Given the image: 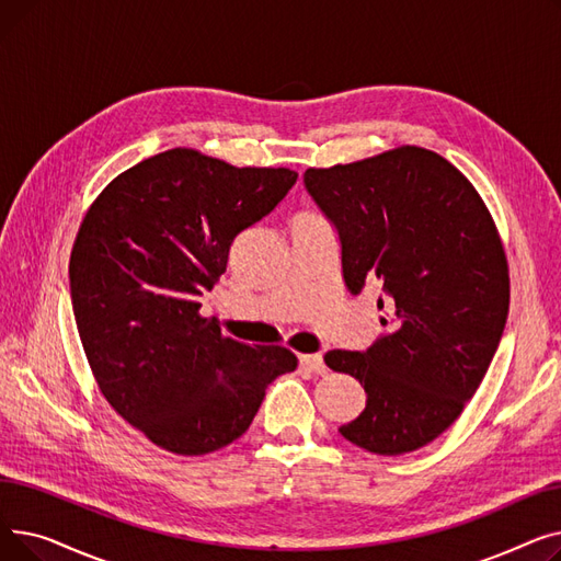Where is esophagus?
<instances>
[{"instance_id":"obj_1","label":"esophagus","mask_w":561,"mask_h":561,"mask_svg":"<svg viewBox=\"0 0 561 561\" xmlns=\"http://www.w3.org/2000/svg\"><path fill=\"white\" fill-rule=\"evenodd\" d=\"M300 366L316 373V375H322L328 370L325 362H322V355H300Z\"/></svg>"}]
</instances>
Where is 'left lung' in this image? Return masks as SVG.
<instances>
[{
  "instance_id": "1",
  "label": "left lung",
  "mask_w": 561,
  "mask_h": 561,
  "mask_svg": "<svg viewBox=\"0 0 561 561\" xmlns=\"http://www.w3.org/2000/svg\"><path fill=\"white\" fill-rule=\"evenodd\" d=\"M305 188L336 229L347 290L377 279L387 311L366 350L325 355L366 391L339 432L375 455L419 450L457 421L503 339L510 271L495 225L473 184L423 147L309 168Z\"/></svg>"
}]
</instances>
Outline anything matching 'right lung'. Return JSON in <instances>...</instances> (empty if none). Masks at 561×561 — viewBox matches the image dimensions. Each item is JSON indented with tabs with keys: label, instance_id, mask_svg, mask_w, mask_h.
Listing matches in <instances>:
<instances>
[{
	"label": "right lung",
	"instance_id": "add662e5",
	"mask_svg": "<svg viewBox=\"0 0 561 561\" xmlns=\"http://www.w3.org/2000/svg\"><path fill=\"white\" fill-rule=\"evenodd\" d=\"M296 182V170L233 168L176 147L117 174L85 214L70 256L79 339L108 404L159 448L229 446L265 389L296 370L290 350L222 336L199 316L236 236Z\"/></svg>",
	"mask_w": 561,
	"mask_h": 561
}]
</instances>
